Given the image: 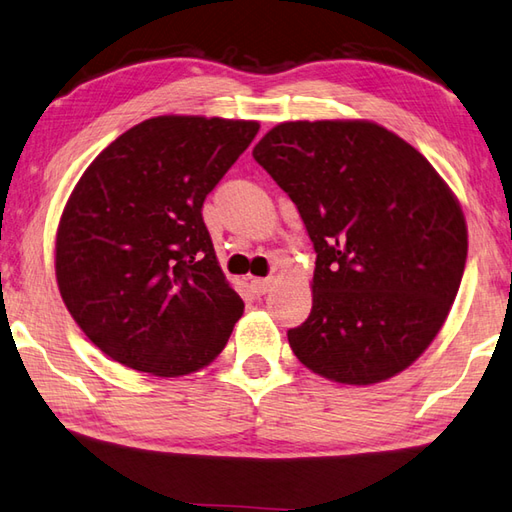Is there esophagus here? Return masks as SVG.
<instances>
[{
    "label": "esophagus",
    "mask_w": 512,
    "mask_h": 512,
    "mask_svg": "<svg viewBox=\"0 0 512 512\" xmlns=\"http://www.w3.org/2000/svg\"><path fill=\"white\" fill-rule=\"evenodd\" d=\"M275 279L273 277H253L250 279V286H253V290L257 295H266L270 288H273Z\"/></svg>",
    "instance_id": "34e87169"
}]
</instances>
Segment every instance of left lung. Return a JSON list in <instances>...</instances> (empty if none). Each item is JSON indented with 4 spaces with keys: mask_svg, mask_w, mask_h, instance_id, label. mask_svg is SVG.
<instances>
[{
    "mask_svg": "<svg viewBox=\"0 0 512 512\" xmlns=\"http://www.w3.org/2000/svg\"><path fill=\"white\" fill-rule=\"evenodd\" d=\"M253 157L288 193L315 246L313 308L288 330L330 382L370 386L433 344L462 282L468 228L417 148L368 119L284 122Z\"/></svg>",
    "mask_w": 512,
    "mask_h": 512,
    "instance_id": "8db88e82",
    "label": "left lung"
}]
</instances>
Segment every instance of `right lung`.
Returning <instances> with one entry per match:
<instances>
[{
  "instance_id": "1",
  "label": "right lung",
  "mask_w": 512,
  "mask_h": 512,
  "mask_svg": "<svg viewBox=\"0 0 512 512\" xmlns=\"http://www.w3.org/2000/svg\"><path fill=\"white\" fill-rule=\"evenodd\" d=\"M257 130L253 119L150 117L79 177L57 226V288L117 364L182 377L224 350L244 302L219 268L202 206Z\"/></svg>"
}]
</instances>
